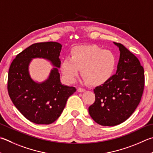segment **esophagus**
Instances as JSON below:
<instances>
[{"instance_id": "obj_1", "label": "esophagus", "mask_w": 153, "mask_h": 153, "mask_svg": "<svg viewBox=\"0 0 153 153\" xmlns=\"http://www.w3.org/2000/svg\"><path fill=\"white\" fill-rule=\"evenodd\" d=\"M85 91V89L84 88H77V91H78V92H84Z\"/></svg>"}]
</instances>
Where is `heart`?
I'll return each mask as SVG.
<instances>
[{"mask_svg": "<svg viewBox=\"0 0 153 153\" xmlns=\"http://www.w3.org/2000/svg\"><path fill=\"white\" fill-rule=\"evenodd\" d=\"M115 55L95 45H80L74 48L71 59L63 60L61 71L66 82L73 83L81 71V76L89 85L97 86L105 84L114 72Z\"/></svg>", "mask_w": 153, "mask_h": 153, "instance_id": "heart-1", "label": "heart"}]
</instances>
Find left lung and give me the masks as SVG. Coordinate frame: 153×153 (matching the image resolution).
<instances>
[{
  "instance_id": "left-lung-1",
  "label": "left lung",
  "mask_w": 153,
  "mask_h": 153,
  "mask_svg": "<svg viewBox=\"0 0 153 153\" xmlns=\"http://www.w3.org/2000/svg\"><path fill=\"white\" fill-rule=\"evenodd\" d=\"M114 43L120 52L116 73L94 89L95 102L88 108L91 117L102 126L126 120L139 104L144 90V72L139 60L121 43Z\"/></svg>"
}]
</instances>
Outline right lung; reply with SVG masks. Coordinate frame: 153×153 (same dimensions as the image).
I'll return each mask as SVG.
<instances>
[{"instance_id":"add662e5","label":"right lung","mask_w":153,"mask_h":153,"mask_svg":"<svg viewBox=\"0 0 153 153\" xmlns=\"http://www.w3.org/2000/svg\"><path fill=\"white\" fill-rule=\"evenodd\" d=\"M62 47L52 41L33 44L16 55L10 66L7 85L10 98L19 112L33 123H54L62 114L69 97L76 91V88L60 82L58 68ZM34 58L45 59L56 67L43 82H36L30 76L29 63Z\"/></svg>"}]
</instances>
